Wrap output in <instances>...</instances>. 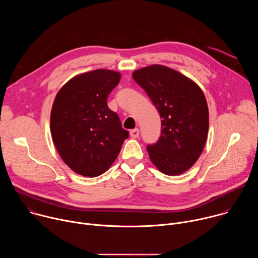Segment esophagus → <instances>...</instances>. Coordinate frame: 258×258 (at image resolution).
<instances>
[{
	"label": "esophagus",
	"instance_id": "34e87169",
	"mask_svg": "<svg viewBox=\"0 0 258 258\" xmlns=\"http://www.w3.org/2000/svg\"><path fill=\"white\" fill-rule=\"evenodd\" d=\"M130 135H131V137H132V138H134V139L138 138V137H139V135H140V131H139V128H134V130H132V131L130 132Z\"/></svg>",
	"mask_w": 258,
	"mask_h": 258
}]
</instances>
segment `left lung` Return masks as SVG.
<instances>
[{"mask_svg": "<svg viewBox=\"0 0 258 258\" xmlns=\"http://www.w3.org/2000/svg\"><path fill=\"white\" fill-rule=\"evenodd\" d=\"M161 119L158 142L147 146L150 160L164 174L189 170L200 157L209 127L208 106L201 88L182 73L154 64L133 72Z\"/></svg>", "mask_w": 258, "mask_h": 258, "instance_id": "1", "label": "left lung"}]
</instances>
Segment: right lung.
Masks as SVG:
<instances>
[{
	"label": "right lung",
	"instance_id": "obj_1",
	"mask_svg": "<svg viewBox=\"0 0 258 258\" xmlns=\"http://www.w3.org/2000/svg\"><path fill=\"white\" fill-rule=\"evenodd\" d=\"M121 75L96 69L70 79L57 93L50 118L53 143L61 159L78 174L95 177L117 158L128 132L107 106Z\"/></svg>",
	"mask_w": 258,
	"mask_h": 258
}]
</instances>
